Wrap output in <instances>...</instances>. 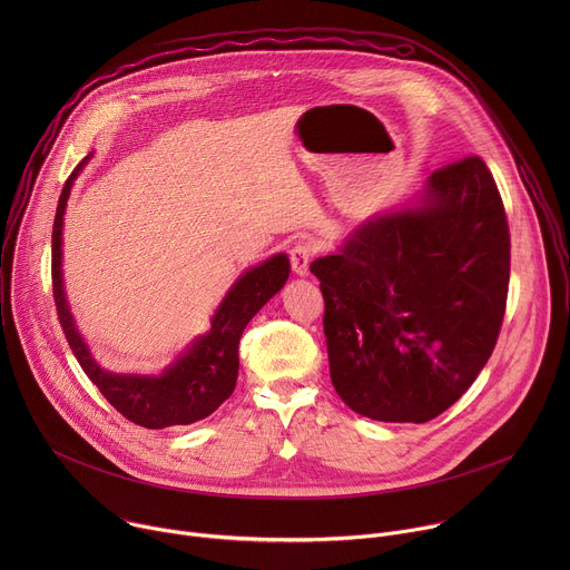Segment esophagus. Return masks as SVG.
I'll return each mask as SVG.
<instances>
[{
  "label": "esophagus",
  "instance_id": "esophagus-1",
  "mask_svg": "<svg viewBox=\"0 0 570 570\" xmlns=\"http://www.w3.org/2000/svg\"><path fill=\"white\" fill-rule=\"evenodd\" d=\"M313 255H315V250H313L311 243H295V246H293L291 253H288V257H291V268H293L297 275H306Z\"/></svg>",
  "mask_w": 570,
  "mask_h": 570
}]
</instances>
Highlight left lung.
Listing matches in <instances>:
<instances>
[{
    "instance_id": "left-lung-1",
    "label": "left lung",
    "mask_w": 570,
    "mask_h": 570,
    "mask_svg": "<svg viewBox=\"0 0 570 570\" xmlns=\"http://www.w3.org/2000/svg\"><path fill=\"white\" fill-rule=\"evenodd\" d=\"M332 383L379 422L442 415L490 361L510 286L505 207L478 155L438 169L420 205L365 220L311 264Z\"/></svg>"
}]
</instances>
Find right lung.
I'll return each instance as SVG.
<instances>
[{
	"instance_id": "1",
	"label": "right lung",
	"mask_w": 570,
	"mask_h": 570,
	"mask_svg": "<svg viewBox=\"0 0 570 570\" xmlns=\"http://www.w3.org/2000/svg\"><path fill=\"white\" fill-rule=\"evenodd\" d=\"M90 157H86L67 178L53 218L51 234V286L62 334L76 361L128 422L144 429L187 426L212 415L234 392L238 376V341L246 324L257 311L286 284L291 264L286 255H275L257 268L243 275L225 295L212 317V330L198 338L165 374L159 376H126L110 374L97 365L88 345L73 327L67 308L60 277V236L62 214L69 189Z\"/></svg>"
}]
</instances>
